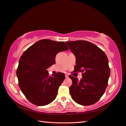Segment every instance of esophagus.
I'll use <instances>...</instances> for the list:
<instances>
[{"instance_id": "34e87169", "label": "esophagus", "mask_w": 126, "mask_h": 126, "mask_svg": "<svg viewBox=\"0 0 126 126\" xmlns=\"http://www.w3.org/2000/svg\"><path fill=\"white\" fill-rule=\"evenodd\" d=\"M65 77L66 78H68L69 77V75H68V74H65Z\"/></svg>"}]
</instances>
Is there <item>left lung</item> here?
Segmentation results:
<instances>
[{
  "label": "left lung",
  "instance_id": "obj_1",
  "mask_svg": "<svg viewBox=\"0 0 126 126\" xmlns=\"http://www.w3.org/2000/svg\"><path fill=\"white\" fill-rule=\"evenodd\" d=\"M76 58L74 71L81 72L82 78L79 81L69 75L72 85L69 93L72 99L83 106L96 102L104 95L110 75L108 58L97 46L86 41L66 42Z\"/></svg>",
  "mask_w": 126,
  "mask_h": 126
}]
</instances>
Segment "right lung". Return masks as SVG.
<instances>
[{"label": "right lung", "mask_w": 126, "mask_h": 126, "mask_svg": "<svg viewBox=\"0 0 126 126\" xmlns=\"http://www.w3.org/2000/svg\"><path fill=\"white\" fill-rule=\"evenodd\" d=\"M68 49L64 42L43 39L34 43L22 54L16 75L20 89L32 104L45 106L56 99L65 74L59 72L49 76L47 69L55 64L58 52Z\"/></svg>", "instance_id": "obj_1"}]
</instances>
